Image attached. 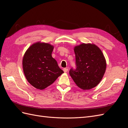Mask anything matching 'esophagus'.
Returning <instances> with one entry per match:
<instances>
[{
	"instance_id": "1",
	"label": "esophagus",
	"mask_w": 128,
	"mask_h": 128,
	"mask_svg": "<svg viewBox=\"0 0 128 128\" xmlns=\"http://www.w3.org/2000/svg\"><path fill=\"white\" fill-rule=\"evenodd\" d=\"M65 69H66V68H65Z\"/></svg>"
}]
</instances>
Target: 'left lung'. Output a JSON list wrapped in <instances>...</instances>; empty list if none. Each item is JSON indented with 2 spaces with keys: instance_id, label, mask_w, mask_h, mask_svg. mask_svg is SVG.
I'll return each instance as SVG.
<instances>
[{
  "instance_id": "1",
  "label": "left lung",
  "mask_w": 128,
  "mask_h": 128,
  "mask_svg": "<svg viewBox=\"0 0 128 128\" xmlns=\"http://www.w3.org/2000/svg\"><path fill=\"white\" fill-rule=\"evenodd\" d=\"M53 47L48 43H34L25 54L22 66L26 79L35 88L43 90L52 84L64 72L52 53Z\"/></svg>"
}]
</instances>
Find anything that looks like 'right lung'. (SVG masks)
<instances>
[{"label":"right lung","instance_id":"add662e5","mask_svg":"<svg viewBox=\"0 0 128 128\" xmlns=\"http://www.w3.org/2000/svg\"><path fill=\"white\" fill-rule=\"evenodd\" d=\"M75 67L69 74L76 85L83 90L96 87L104 75L106 62L99 48L91 44H81L75 47Z\"/></svg>","mask_w":128,"mask_h":128}]
</instances>
